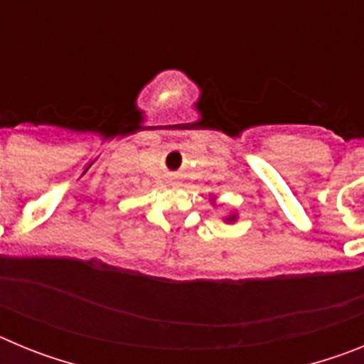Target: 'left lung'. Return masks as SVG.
<instances>
[{
  "instance_id": "obj_1",
  "label": "left lung",
  "mask_w": 364,
  "mask_h": 364,
  "mask_svg": "<svg viewBox=\"0 0 364 364\" xmlns=\"http://www.w3.org/2000/svg\"><path fill=\"white\" fill-rule=\"evenodd\" d=\"M235 220V215H233V217H228L226 218V222H233Z\"/></svg>"
}]
</instances>
